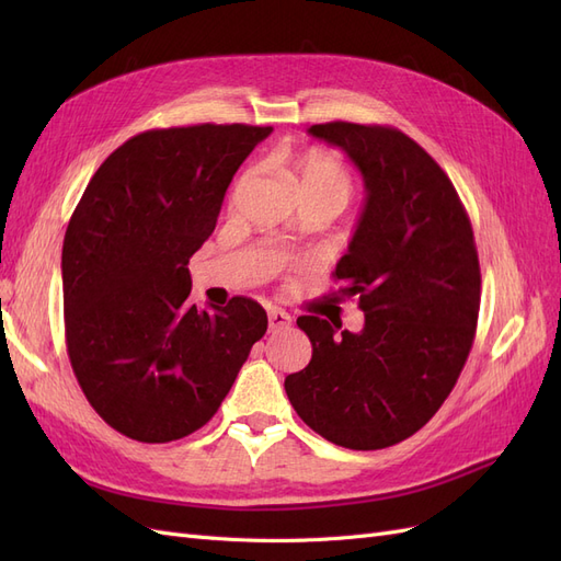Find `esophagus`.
Returning a JSON list of instances; mask_svg holds the SVG:
<instances>
[{
  "instance_id": "esophagus-1",
  "label": "esophagus",
  "mask_w": 561,
  "mask_h": 561,
  "mask_svg": "<svg viewBox=\"0 0 561 561\" xmlns=\"http://www.w3.org/2000/svg\"><path fill=\"white\" fill-rule=\"evenodd\" d=\"M293 325V316L285 313L280 309H271L268 311V332H283V330H290Z\"/></svg>"
}]
</instances>
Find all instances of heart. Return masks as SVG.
I'll return each mask as SVG.
<instances>
[{
  "instance_id": "obj_1",
  "label": "heart",
  "mask_w": 561,
  "mask_h": 561,
  "mask_svg": "<svg viewBox=\"0 0 561 561\" xmlns=\"http://www.w3.org/2000/svg\"><path fill=\"white\" fill-rule=\"evenodd\" d=\"M295 186L301 198L328 201L342 210L353 196V178L342 161L325 151H307L293 163ZM250 180V175L245 178Z\"/></svg>"
}]
</instances>
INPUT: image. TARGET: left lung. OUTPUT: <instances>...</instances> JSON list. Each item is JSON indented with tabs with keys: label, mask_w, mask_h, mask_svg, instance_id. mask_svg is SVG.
Instances as JSON below:
<instances>
[{
	"label": "left lung",
	"mask_w": 561,
	"mask_h": 561,
	"mask_svg": "<svg viewBox=\"0 0 561 561\" xmlns=\"http://www.w3.org/2000/svg\"><path fill=\"white\" fill-rule=\"evenodd\" d=\"M365 180V206L336 264L358 297L360 332L320 316L297 325L311 363L285 379L299 419L346 449H383L426 426L461 375L480 313V260L468 213L426 149L390 126L316 124Z\"/></svg>",
	"instance_id": "1"
}]
</instances>
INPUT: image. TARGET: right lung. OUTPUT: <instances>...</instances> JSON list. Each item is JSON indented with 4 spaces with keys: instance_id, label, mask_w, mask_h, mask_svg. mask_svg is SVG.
<instances>
[{
    "instance_id": "obj_1",
    "label": "right lung",
    "mask_w": 561,
    "mask_h": 561,
    "mask_svg": "<svg viewBox=\"0 0 561 561\" xmlns=\"http://www.w3.org/2000/svg\"><path fill=\"white\" fill-rule=\"evenodd\" d=\"M271 126L145 130L98 168L62 243L65 339L75 377L114 431L173 443L213 419L266 311L190 301V257L215 231L231 178Z\"/></svg>"
}]
</instances>
